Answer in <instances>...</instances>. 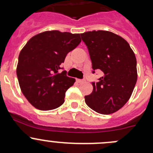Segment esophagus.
<instances>
[{"label": "esophagus", "mask_w": 153, "mask_h": 153, "mask_svg": "<svg viewBox=\"0 0 153 153\" xmlns=\"http://www.w3.org/2000/svg\"><path fill=\"white\" fill-rule=\"evenodd\" d=\"M77 82L79 83V84H83V83L85 82L84 80H81V79H77Z\"/></svg>", "instance_id": "34e87169"}]
</instances>
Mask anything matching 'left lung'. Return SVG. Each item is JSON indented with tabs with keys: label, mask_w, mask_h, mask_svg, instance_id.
Instances as JSON below:
<instances>
[{
	"label": "left lung",
	"mask_w": 153,
	"mask_h": 153,
	"mask_svg": "<svg viewBox=\"0 0 153 153\" xmlns=\"http://www.w3.org/2000/svg\"><path fill=\"white\" fill-rule=\"evenodd\" d=\"M81 36L87 46L93 70L104 73L98 82L92 83V93L84 97L86 105L103 115L114 113L130 98L136 84L135 53L126 40L112 32L92 31Z\"/></svg>",
	"instance_id": "left-lung-1"
}]
</instances>
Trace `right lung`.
I'll list each match as a JSON object with an SVG mask.
<instances>
[{"label": "right lung", "mask_w": 153, "mask_h": 153, "mask_svg": "<svg viewBox=\"0 0 153 153\" xmlns=\"http://www.w3.org/2000/svg\"><path fill=\"white\" fill-rule=\"evenodd\" d=\"M81 41L80 34L46 31L31 38L21 49L17 76L21 92L34 107L47 111L64 104L66 91L75 79L59 69Z\"/></svg>", "instance_id": "right-lung-1"}]
</instances>
